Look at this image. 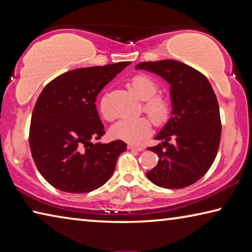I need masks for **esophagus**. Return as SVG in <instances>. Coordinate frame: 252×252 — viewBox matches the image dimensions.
<instances>
[{"label": "esophagus", "mask_w": 252, "mask_h": 252, "mask_svg": "<svg viewBox=\"0 0 252 252\" xmlns=\"http://www.w3.org/2000/svg\"><path fill=\"white\" fill-rule=\"evenodd\" d=\"M127 149L129 150H134V151H142L143 148L142 147H136L134 144H127Z\"/></svg>", "instance_id": "1"}]
</instances>
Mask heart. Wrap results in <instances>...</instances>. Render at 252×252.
<instances>
[{
  "label": "heart",
  "instance_id": "heart-1",
  "mask_svg": "<svg viewBox=\"0 0 252 252\" xmlns=\"http://www.w3.org/2000/svg\"><path fill=\"white\" fill-rule=\"evenodd\" d=\"M129 87L134 94L143 101L142 110L156 126H161L168 120L170 102L164 95L159 94V87L155 80L146 74H136L129 81ZM99 111L106 121H112L113 116L106 106L105 97L99 102ZM152 125L148 118L122 120L111 127L110 133L114 139L129 143H138L151 134Z\"/></svg>",
  "mask_w": 252,
  "mask_h": 252
}]
</instances>
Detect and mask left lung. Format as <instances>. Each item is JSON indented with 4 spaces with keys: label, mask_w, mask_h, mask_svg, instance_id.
I'll list each match as a JSON object with an SVG mask.
<instances>
[{
    "label": "left lung",
    "mask_w": 252,
    "mask_h": 252,
    "mask_svg": "<svg viewBox=\"0 0 252 252\" xmlns=\"http://www.w3.org/2000/svg\"><path fill=\"white\" fill-rule=\"evenodd\" d=\"M170 83L172 117L157 135L162 143L148 148L160 158L147 173L165 189H181L201 179L213 163L221 136L219 104L201 72L176 60L141 62L135 66Z\"/></svg>",
    "instance_id": "1"
}]
</instances>
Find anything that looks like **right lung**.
Listing matches in <instances>:
<instances>
[{"label": "right lung", "instance_id": "right-lung-1", "mask_svg": "<svg viewBox=\"0 0 252 252\" xmlns=\"http://www.w3.org/2000/svg\"><path fill=\"white\" fill-rule=\"evenodd\" d=\"M129 64L81 67L45 85L33 109L29 141L36 168L51 186L70 193H87L112 176L126 144L121 140L92 143L105 133L95 101L102 89Z\"/></svg>", "mask_w": 252, "mask_h": 252}]
</instances>
